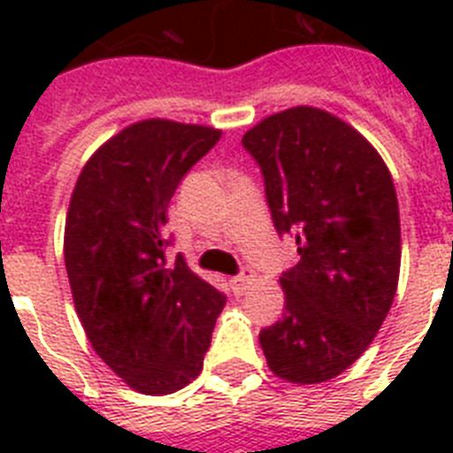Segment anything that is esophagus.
<instances>
[{"mask_svg":"<svg viewBox=\"0 0 453 453\" xmlns=\"http://www.w3.org/2000/svg\"><path fill=\"white\" fill-rule=\"evenodd\" d=\"M230 284H233L234 294H244V291H247L249 287L254 284V273H251V270H244L240 277H233V280H230Z\"/></svg>","mask_w":453,"mask_h":453,"instance_id":"obj_1","label":"esophagus"}]
</instances>
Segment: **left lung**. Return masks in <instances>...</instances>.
<instances>
[{"mask_svg": "<svg viewBox=\"0 0 453 453\" xmlns=\"http://www.w3.org/2000/svg\"><path fill=\"white\" fill-rule=\"evenodd\" d=\"M261 164L277 233L301 261L280 277L284 315L261 331L270 372L312 386L336 379L372 345L400 280V209L383 157L355 127L296 105L242 136Z\"/></svg>", "mask_w": 453, "mask_h": 453, "instance_id": "obj_1", "label": "left lung"}]
</instances>
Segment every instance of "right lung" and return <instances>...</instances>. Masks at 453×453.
Instances as JSON below:
<instances>
[{
	"mask_svg": "<svg viewBox=\"0 0 453 453\" xmlns=\"http://www.w3.org/2000/svg\"><path fill=\"white\" fill-rule=\"evenodd\" d=\"M220 129L141 119L88 157L65 219V270L96 355L136 393L171 395L202 372L226 298L164 256L166 209Z\"/></svg>",
	"mask_w": 453,
	"mask_h": 453,
	"instance_id": "add662e5",
	"label": "right lung"
}]
</instances>
